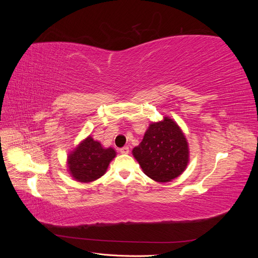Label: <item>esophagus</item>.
<instances>
[{
    "mask_svg": "<svg viewBox=\"0 0 258 258\" xmlns=\"http://www.w3.org/2000/svg\"><path fill=\"white\" fill-rule=\"evenodd\" d=\"M119 152H120L121 154H128V153H129V147H128V146H123V147L120 148Z\"/></svg>",
    "mask_w": 258,
    "mask_h": 258,
    "instance_id": "esophagus-1",
    "label": "esophagus"
}]
</instances>
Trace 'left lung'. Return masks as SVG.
<instances>
[{
	"mask_svg": "<svg viewBox=\"0 0 258 258\" xmlns=\"http://www.w3.org/2000/svg\"><path fill=\"white\" fill-rule=\"evenodd\" d=\"M132 154L143 172L161 183L181 175L189 161L187 140L178 124L169 117L152 122Z\"/></svg>",
	"mask_w": 258,
	"mask_h": 258,
	"instance_id": "8db88e82",
	"label": "left lung"
}]
</instances>
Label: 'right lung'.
<instances>
[{
  "mask_svg": "<svg viewBox=\"0 0 258 258\" xmlns=\"http://www.w3.org/2000/svg\"><path fill=\"white\" fill-rule=\"evenodd\" d=\"M115 156L114 148H104L89 136L69 154V172L81 183L93 182L106 172Z\"/></svg>",
  "mask_w": 258,
  "mask_h": 258,
  "instance_id": "obj_1",
  "label": "right lung"
}]
</instances>
